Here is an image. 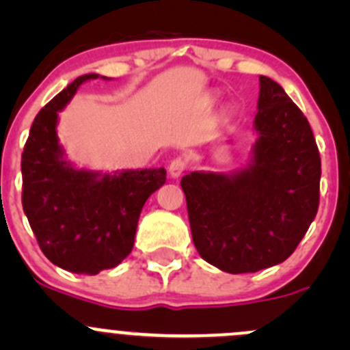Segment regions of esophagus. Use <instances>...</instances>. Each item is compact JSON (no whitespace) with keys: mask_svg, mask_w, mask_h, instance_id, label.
I'll return each instance as SVG.
<instances>
[{"mask_svg":"<svg viewBox=\"0 0 350 350\" xmlns=\"http://www.w3.org/2000/svg\"><path fill=\"white\" fill-rule=\"evenodd\" d=\"M167 169H169V176L174 179H178L179 176L186 171V162L183 161L181 157H178V159H174V161H171V164H169Z\"/></svg>","mask_w":350,"mask_h":350,"instance_id":"34e87169","label":"esophagus"}]
</instances>
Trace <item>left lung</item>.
Instances as JSON below:
<instances>
[{
    "label": "left lung",
    "mask_w": 350,
    "mask_h": 350,
    "mask_svg": "<svg viewBox=\"0 0 350 350\" xmlns=\"http://www.w3.org/2000/svg\"><path fill=\"white\" fill-rule=\"evenodd\" d=\"M254 132L243 167L181 179L198 254L230 274L288 259L319 210L322 164L310 123L266 76L259 77Z\"/></svg>",
    "instance_id": "1"
}]
</instances>
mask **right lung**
Here are the masks:
<instances>
[{
	"label": "right lung",
	"instance_id": "right-lung-1",
	"mask_svg": "<svg viewBox=\"0 0 350 350\" xmlns=\"http://www.w3.org/2000/svg\"><path fill=\"white\" fill-rule=\"evenodd\" d=\"M100 74L74 79L31 123L22 154L23 211L49 260L69 273L94 276L132 252L147 198L165 183L164 167H77L59 142V113L79 86Z\"/></svg>",
	"mask_w": 350,
	"mask_h": 350
}]
</instances>
